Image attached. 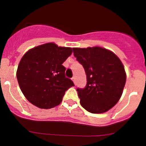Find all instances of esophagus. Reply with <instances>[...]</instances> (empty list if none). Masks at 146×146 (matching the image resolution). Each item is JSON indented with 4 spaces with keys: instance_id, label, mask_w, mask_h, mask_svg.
Returning a JSON list of instances; mask_svg holds the SVG:
<instances>
[{
    "instance_id": "1",
    "label": "esophagus",
    "mask_w": 146,
    "mask_h": 146,
    "mask_svg": "<svg viewBox=\"0 0 146 146\" xmlns=\"http://www.w3.org/2000/svg\"><path fill=\"white\" fill-rule=\"evenodd\" d=\"M71 80H73V82H74V84H75V85H76V78H75V77H73V78H71Z\"/></svg>"
}]
</instances>
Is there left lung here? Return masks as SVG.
I'll return each instance as SVG.
<instances>
[{"mask_svg":"<svg viewBox=\"0 0 146 146\" xmlns=\"http://www.w3.org/2000/svg\"><path fill=\"white\" fill-rule=\"evenodd\" d=\"M73 51L87 76L85 88H77L80 104L92 114L106 112L118 102L126 83L121 61L111 51L99 46Z\"/></svg>","mask_w":146,"mask_h":146,"instance_id":"left-lung-1","label":"left lung"}]
</instances>
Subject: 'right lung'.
<instances>
[{
	"label": "right lung",
	"mask_w": 146,
	"mask_h": 146,
	"mask_svg": "<svg viewBox=\"0 0 146 146\" xmlns=\"http://www.w3.org/2000/svg\"><path fill=\"white\" fill-rule=\"evenodd\" d=\"M70 47L47 43L25 54L17 70V79L27 100L41 109L58 105L65 92L74 83L65 76L63 63L72 54Z\"/></svg>",
	"instance_id": "1"
}]
</instances>
